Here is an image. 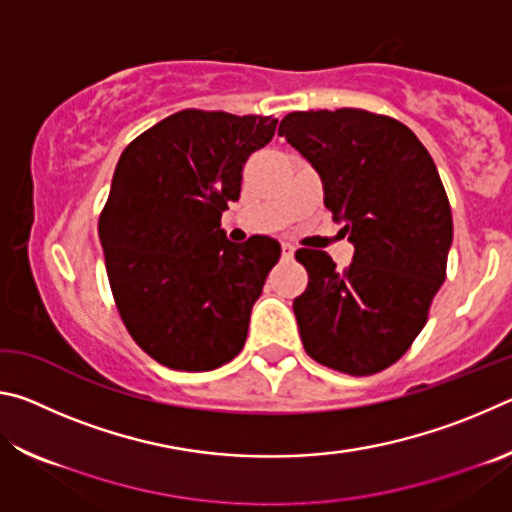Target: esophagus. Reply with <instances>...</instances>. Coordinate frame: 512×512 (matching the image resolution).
<instances>
[{"label": "esophagus", "mask_w": 512, "mask_h": 512, "mask_svg": "<svg viewBox=\"0 0 512 512\" xmlns=\"http://www.w3.org/2000/svg\"><path fill=\"white\" fill-rule=\"evenodd\" d=\"M293 255H296V246L289 244V241H284V244H282V257L284 259H291Z\"/></svg>", "instance_id": "obj_1"}]
</instances>
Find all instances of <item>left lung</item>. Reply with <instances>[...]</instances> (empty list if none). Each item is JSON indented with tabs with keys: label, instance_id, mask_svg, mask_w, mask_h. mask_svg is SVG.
I'll use <instances>...</instances> for the list:
<instances>
[{
	"label": "left lung",
	"instance_id": "left-lung-1",
	"mask_svg": "<svg viewBox=\"0 0 512 512\" xmlns=\"http://www.w3.org/2000/svg\"><path fill=\"white\" fill-rule=\"evenodd\" d=\"M277 135L316 169L354 246L345 271L325 250L296 253L309 273L293 300L302 345L345 375L384 370L411 348L445 282L454 225L436 164L411 128L368 110L291 112Z\"/></svg>",
	"mask_w": 512,
	"mask_h": 512
}]
</instances>
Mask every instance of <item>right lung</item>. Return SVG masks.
Here are the masks:
<instances>
[{
  "mask_svg": "<svg viewBox=\"0 0 512 512\" xmlns=\"http://www.w3.org/2000/svg\"><path fill=\"white\" fill-rule=\"evenodd\" d=\"M273 117L176 112L126 146L99 219L121 320L135 343L173 370H214L237 357L250 311L280 259L277 239L225 237L248 155Z\"/></svg>",
  "mask_w": 512,
  "mask_h": 512,
  "instance_id": "1",
  "label": "right lung"
}]
</instances>
